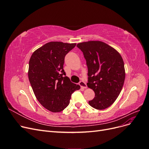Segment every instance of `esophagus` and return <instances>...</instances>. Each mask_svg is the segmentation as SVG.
<instances>
[{
    "label": "esophagus",
    "mask_w": 149,
    "mask_h": 149,
    "mask_svg": "<svg viewBox=\"0 0 149 149\" xmlns=\"http://www.w3.org/2000/svg\"><path fill=\"white\" fill-rule=\"evenodd\" d=\"M79 84L80 86L82 88H83V89H85V88H87L86 84V83L84 82L83 81H80L79 83Z\"/></svg>",
    "instance_id": "esophagus-1"
}]
</instances>
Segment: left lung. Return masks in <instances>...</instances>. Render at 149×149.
<instances>
[{
  "instance_id": "obj_1",
  "label": "left lung",
  "mask_w": 149,
  "mask_h": 149,
  "mask_svg": "<svg viewBox=\"0 0 149 149\" xmlns=\"http://www.w3.org/2000/svg\"><path fill=\"white\" fill-rule=\"evenodd\" d=\"M77 47L83 53L88 70V88L95 97L89 105L102 110L111 106L118 98L125 80L123 58L118 52L100 41L79 43Z\"/></svg>"
}]
</instances>
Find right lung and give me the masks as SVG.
Listing matches in <instances>:
<instances>
[{"mask_svg": "<svg viewBox=\"0 0 149 149\" xmlns=\"http://www.w3.org/2000/svg\"><path fill=\"white\" fill-rule=\"evenodd\" d=\"M76 45L48 42L30 57L28 72L30 84L37 100L49 111L64 110L71 94L80 89L79 85L71 82L63 70L65 57Z\"/></svg>", "mask_w": 149, "mask_h": 149, "instance_id": "1", "label": "right lung"}]
</instances>
